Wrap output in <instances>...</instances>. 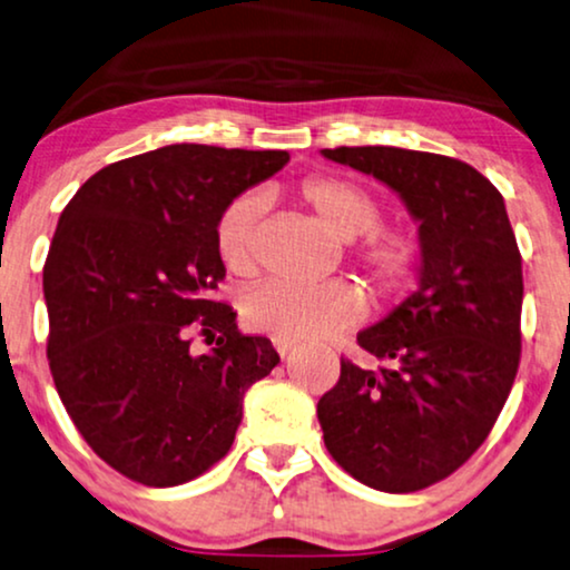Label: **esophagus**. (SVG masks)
<instances>
[{
  "label": "esophagus",
  "mask_w": 570,
  "mask_h": 570,
  "mask_svg": "<svg viewBox=\"0 0 570 570\" xmlns=\"http://www.w3.org/2000/svg\"><path fill=\"white\" fill-rule=\"evenodd\" d=\"M273 347L278 350V355H281V357H286V355H289V352L294 350V342H292V338H281V336H273Z\"/></svg>",
  "instance_id": "1"
}]
</instances>
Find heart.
<instances>
[{
	"label": "heart",
	"instance_id": "obj_1",
	"mask_svg": "<svg viewBox=\"0 0 570 570\" xmlns=\"http://www.w3.org/2000/svg\"><path fill=\"white\" fill-rule=\"evenodd\" d=\"M299 199L318 215L336 239L355 242L371 234L381 220V207L368 191L342 178L315 176L299 184ZM261 194H242L220 213L215 226V247L223 265L236 276L252 271V244L263 218ZM357 265L373 292L389 294L405 284L415 265V244L397 232L373 234L357 249ZM365 302L347 281L326 284H265L244 299V321L263 334L305 342L347 331L363 318Z\"/></svg>",
	"mask_w": 570,
	"mask_h": 570
}]
</instances>
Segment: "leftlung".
<instances>
[{"label":"left lung","mask_w":570,"mask_h":570,"mask_svg":"<svg viewBox=\"0 0 570 570\" xmlns=\"http://www.w3.org/2000/svg\"><path fill=\"white\" fill-rule=\"evenodd\" d=\"M392 189L417 223V289L360 331L384 360L318 402L331 458L379 492L458 471L492 431L521 360L523 271L505 199L471 165L400 147L321 149Z\"/></svg>","instance_id":"1"}]
</instances>
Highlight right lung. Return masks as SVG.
<instances>
[{"mask_svg":"<svg viewBox=\"0 0 570 570\" xmlns=\"http://www.w3.org/2000/svg\"><path fill=\"white\" fill-rule=\"evenodd\" d=\"M286 163L281 149L170 144L94 173L60 215L45 265L49 368L91 450L139 484L218 463L247 389L278 365L271 338L242 336L213 299L226 276L215 226ZM194 320L216 338L205 356L188 350Z\"/></svg>","mask_w":570,"mask_h":570,"instance_id":"right-lung-1","label":"right lung"}]
</instances>
